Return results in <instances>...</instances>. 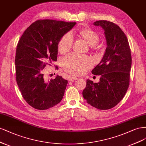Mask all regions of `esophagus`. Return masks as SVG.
Returning <instances> with one entry per match:
<instances>
[{"mask_svg": "<svg viewBox=\"0 0 146 146\" xmlns=\"http://www.w3.org/2000/svg\"><path fill=\"white\" fill-rule=\"evenodd\" d=\"M78 79V78H76V77H71L69 78V81L70 82H73V81H76V80Z\"/></svg>", "mask_w": 146, "mask_h": 146, "instance_id": "1", "label": "esophagus"}]
</instances>
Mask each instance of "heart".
Returning <instances> with one entry per match:
<instances>
[{
	"label": "heart",
	"mask_w": 146,
	"mask_h": 146,
	"mask_svg": "<svg viewBox=\"0 0 146 146\" xmlns=\"http://www.w3.org/2000/svg\"><path fill=\"white\" fill-rule=\"evenodd\" d=\"M79 34L86 40L88 44L94 46L100 41V36L91 29H83ZM74 37L72 32H68L61 37L58 43V50L60 53H66L71 50ZM62 68L67 72L75 75L86 73L93 65V61L87 56L72 53L68 54L61 60Z\"/></svg>",
	"instance_id": "1"
}]
</instances>
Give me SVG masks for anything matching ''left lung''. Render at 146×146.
Returning a JSON list of instances; mask_svg holds the SVG:
<instances>
[{
  "mask_svg": "<svg viewBox=\"0 0 146 146\" xmlns=\"http://www.w3.org/2000/svg\"><path fill=\"white\" fill-rule=\"evenodd\" d=\"M104 30L107 46L100 63L92 71L101 75L100 82L87 79L82 96L88 104L100 110H108L123 100L130 82L131 51L127 36L115 23L105 20L94 22Z\"/></svg>",
  "mask_w": 146,
  "mask_h": 146,
  "instance_id": "1",
  "label": "left lung"
}]
</instances>
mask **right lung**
<instances>
[{
    "label": "right lung",
    "instance_id": "1",
    "mask_svg": "<svg viewBox=\"0 0 146 146\" xmlns=\"http://www.w3.org/2000/svg\"><path fill=\"white\" fill-rule=\"evenodd\" d=\"M75 24L50 19L36 21L19 40L15 58L16 81L23 99L36 109H48L62 100L68 81L57 75L47 81L43 69L57 60L59 42Z\"/></svg>",
    "mask_w": 146,
    "mask_h": 146
}]
</instances>
